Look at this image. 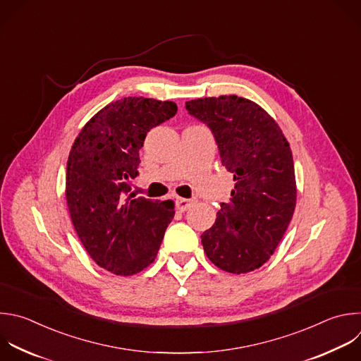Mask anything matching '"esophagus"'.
I'll return each mask as SVG.
<instances>
[{"instance_id":"esophagus-1","label":"esophagus","mask_w":361,"mask_h":361,"mask_svg":"<svg viewBox=\"0 0 361 361\" xmlns=\"http://www.w3.org/2000/svg\"><path fill=\"white\" fill-rule=\"evenodd\" d=\"M192 204H194V200H190V198H177V201H176V208H177L180 212H184V211H187Z\"/></svg>"}]
</instances>
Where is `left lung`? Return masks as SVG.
Here are the masks:
<instances>
[{
	"instance_id": "obj_1",
	"label": "left lung",
	"mask_w": 361,
	"mask_h": 361,
	"mask_svg": "<svg viewBox=\"0 0 361 361\" xmlns=\"http://www.w3.org/2000/svg\"><path fill=\"white\" fill-rule=\"evenodd\" d=\"M208 126L221 164L235 187L215 224L202 232L208 259L229 274H247L274 254L296 205L293 157L275 120L255 102L235 94L185 102Z\"/></svg>"
}]
</instances>
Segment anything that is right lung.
Wrapping results in <instances>:
<instances>
[{
	"instance_id": "obj_1",
	"label": "right lung",
	"mask_w": 361,
	"mask_h": 361,
	"mask_svg": "<svg viewBox=\"0 0 361 361\" xmlns=\"http://www.w3.org/2000/svg\"><path fill=\"white\" fill-rule=\"evenodd\" d=\"M177 113L174 102L125 97L97 111L76 137L66 164V202L90 258L116 275H135L157 257L173 201L135 198L146 135Z\"/></svg>"
}]
</instances>
